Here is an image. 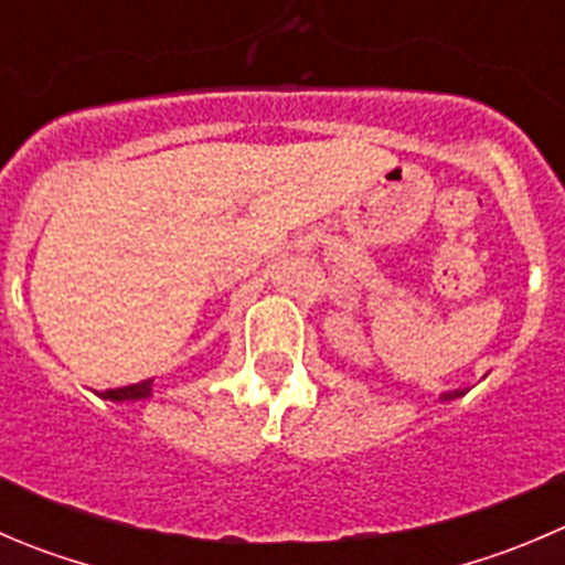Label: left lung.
I'll list each match as a JSON object with an SVG mask.
<instances>
[{
  "label": "left lung",
  "instance_id": "1",
  "mask_svg": "<svg viewBox=\"0 0 565 565\" xmlns=\"http://www.w3.org/2000/svg\"><path fill=\"white\" fill-rule=\"evenodd\" d=\"M461 394H463V392H461V388H456V392H447V394H445V397H441V399H456V397H461Z\"/></svg>",
  "mask_w": 565,
  "mask_h": 565
}]
</instances>
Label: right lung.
Instances as JSON below:
<instances>
[{
	"label": "right lung",
	"mask_w": 565,
	"mask_h": 565,
	"mask_svg": "<svg viewBox=\"0 0 565 565\" xmlns=\"http://www.w3.org/2000/svg\"><path fill=\"white\" fill-rule=\"evenodd\" d=\"M98 397L115 399V403H124V399H146V397H151V377H149V381L131 383V386L107 388V392H102Z\"/></svg>",
	"instance_id": "obj_1"
}]
</instances>
